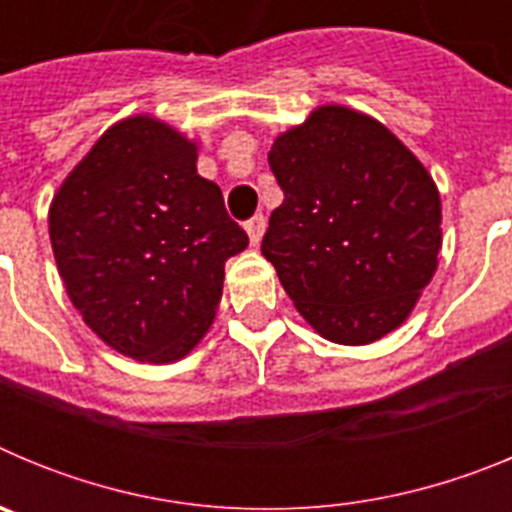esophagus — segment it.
<instances>
[{"label":"esophagus","mask_w":512,"mask_h":512,"mask_svg":"<svg viewBox=\"0 0 512 512\" xmlns=\"http://www.w3.org/2000/svg\"><path fill=\"white\" fill-rule=\"evenodd\" d=\"M264 230H266L264 215H256V217H251V220H248L246 233H248V241H251V246H259L261 238H264Z\"/></svg>","instance_id":"esophagus-1"}]
</instances>
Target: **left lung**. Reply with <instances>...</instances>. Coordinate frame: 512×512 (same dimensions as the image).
<instances>
[{"mask_svg":"<svg viewBox=\"0 0 512 512\" xmlns=\"http://www.w3.org/2000/svg\"><path fill=\"white\" fill-rule=\"evenodd\" d=\"M269 166L284 192L261 253L320 336L364 346L400 328L438 269L441 197L392 130L320 104L277 135Z\"/></svg>","mask_w":512,"mask_h":512,"instance_id":"1","label":"left lung"}]
</instances>
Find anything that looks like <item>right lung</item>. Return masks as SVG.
<instances>
[{
	"label": "right lung",
	"mask_w": 512,
	"mask_h": 512,
	"mask_svg": "<svg viewBox=\"0 0 512 512\" xmlns=\"http://www.w3.org/2000/svg\"><path fill=\"white\" fill-rule=\"evenodd\" d=\"M48 230L66 295L117 354L179 361L205 338L225 261L248 235L197 174V140L153 115L102 133L53 194Z\"/></svg>",
	"instance_id": "right-lung-1"
}]
</instances>
